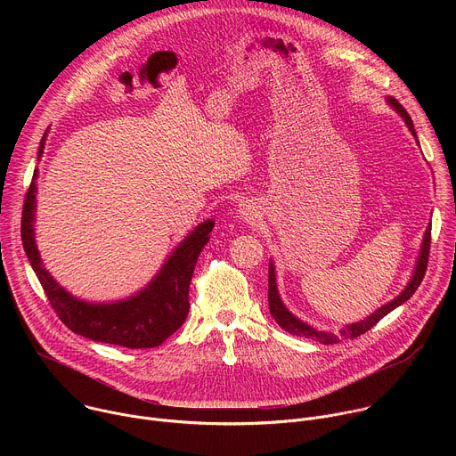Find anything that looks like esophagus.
Segmentation results:
<instances>
[{
  "label": "esophagus",
  "mask_w": 456,
  "mask_h": 456,
  "mask_svg": "<svg viewBox=\"0 0 456 456\" xmlns=\"http://www.w3.org/2000/svg\"><path fill=\"white\" fill-rule=\"evenodd\" d=\"M240 215H241V218H243V220H250V218H252V211H250V208H241Z\"/></svg>",
  "instance_id": "obj_1"
}]
</instances>
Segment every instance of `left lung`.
Here are the masks:
<instances>
[{"mask_svg": "<svg viewBox=\"0 0 456 456\" xmlns=\"http://www.w3.org/2000/svg\"><path fill=\"white\" fill-rule=\"evenodd\" d=\"M387 101H389V104H392V106L401 113V117L406 120L408 127L411 129V134L417 137L415 127H413V120H411L410 113L404 110V106H403L397 99H394V97H389ZM429 247H431V227H428V231H426V234H424V241H422V247H420V256H419V259H417V269H415V273H413L411 281H410L408 287L403 290V294L397 296L394 301H389L387 305H384L382 308H379V310H377L375 314H371L368 319H364V321H361V322H355V324H350V327H346V329L341 332V336L352 338V339H354V338H359L361 334H364V332H368L370 329H373L375 324H377L386 314H389L394 308H397L399 305H403L404 301H408V299L415 294V290H417L419 285L422 283L424 274H426V269H428ZM269 310H271L273 317L276 319V322L280 324V327L285 329L287 332H290L292 336L315 339V341H319V343H322V345H336V343L341 341L339 336H336V334H327V332H317V330H314L312 327H308V324H305L303 321H299L297 317H294V315L285 308V305L281 303V299H280V296H278L276 274H274L273 264H271V267H269Z\"/></svg>", "mask_w": 456, "mask_h": 456, "instance_id": "left-lung-1", "label": "left lung"}]
</instances>
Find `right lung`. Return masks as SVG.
<instances>
[{
  "label": "right lung",
  "instance_id": "add662e5",
  "mask_svg": "<svg viewBox=\"0 0 456 456\" xmlns=\"http://www.w3.org/2000/svg\"><path fill=\"white\" fill-rule=\"evenodd\" d=\"M45 135L41 139L39 155L43 153ZM37 173H34L36 178ZM34 178L25 194L21 215V240L30 265L50 301V306L67 327L92 341L118 345L124 348H153L162 345L175 334L189 314V285L194 265L204 245L209 241V232L215 222L208 220L192 234H189L164 269L150 283L146 290L132 299L111 305H90L74 299L64 292L41 265V257L34 241Z\"/></svg>",
  "mask_w": 456,
  "mask_h": 456
}]
</instances>
